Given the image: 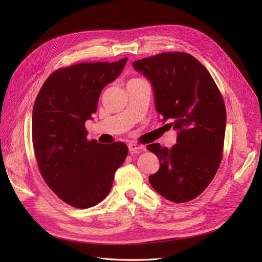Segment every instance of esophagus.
Wrapping results in <instances>:
<instances>
[{
    "label": "esophagus",
    "mask_w": 262,
    "mask_h": 262,
    "mask_svg": "<svg viewBox=\"0 0 262 262\" xmlns=\"http://www.w3.org/2000/svg\"><path fill=\"white\" fill-rule=\"evenodd\" d=\"M128 147H129L130 152H136V150H139L142 148V145H140L138 143H129Z\"/></svg>",
    "instance_id": "1"
}]
</instances>
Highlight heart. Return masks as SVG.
<instances>
[{
  "instance_id": "obj_1",
  "label": "heart",
  "mask_w": 262,
  "mask_h": 262,
  "mask_svg": "<svg viewBox=\"0 0 262 262\" xmlns=\"http://www.w3.org/2000/svg\"><path fill=\"white\" fill-rule=\"evenodd\" d=\"M134 80H139V78H132V80H131V81H134Z\"/></svg>"
}]
</instances>
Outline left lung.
I'll list each match as a JSON object with an SVG mask.
<instances>
[{"instance_id":"1","label":"left lung","mask_w":262,"mask_h":262,"mask_svg":"<svg viewBox=\"0 0 262 262\" xmlns=\"http://www.w3.org/2000/svg\"><path fill=\"white\" fill-rule=\"evenodd\" d=\"M154 89L157 113L178 130L170 148L146 146L160 161L149 184L166 199L185 203L200 195L215 176L223 157L226 109L205 67L186 52H164L134 61Z\"/></svg>"}]
</instances>
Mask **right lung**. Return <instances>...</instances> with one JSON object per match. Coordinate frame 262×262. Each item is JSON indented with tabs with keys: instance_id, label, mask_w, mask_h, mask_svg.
Listing matches in <instances>:
<instances>
[{
	"instance_id": "add662e5",
	"label": "right lung",
	"mask_w": 262,
	"mask_h": 262,
	"mask_svg": "<svg viewBox=\"0 0 262 262\" xmlns=\"http://www.w3.org/2000/svg\"><path fill=\"white\" fill-rule=\"evenodd\" d=\"M126 60L60 68L35 100L31 136L39 171L52 191L74 208L87 209L104 200L128 155L122 142L87 140L85 128L96 113L101 90L122 72Z\"/></svg>"
}]
</instances>
